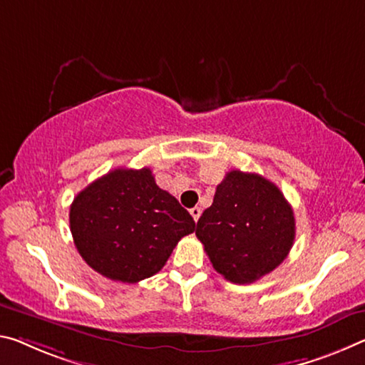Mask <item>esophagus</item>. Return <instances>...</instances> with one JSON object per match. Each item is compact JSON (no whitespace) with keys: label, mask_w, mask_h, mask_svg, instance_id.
Here are the masks:
<instances>
[{"label":"esophagus","mask_w":365,"mask_h":365,"mask_svg":"<svg viewBox=\"0 0 365 365\" xmlns=\"http://www.w3.org/2000/svg\"><path fill=\"white\" fill-rule=\"evenodd\" d=\"M190 214H192V216H193L195 222H198V219H200V216H201V207H198V206L192 207V210H190Z\"/></svg>","instance_id":"obj_1"}]
</instances>
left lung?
<instances>
[{
    "label": "left lung",
    "mask_w": 365,
    "mask_h": 365,
    "mask_svg": "<svg viewBox=\"0 0 365 365\" xmlns=\"http://www.w3.org/2000/svg\"><path fill=\"white\" fill-rule=\"evenodd\" d=\"M196 237L219 274L250 284L284 262L296 239V219L273 182L230 170L198 219Z\"/></svg>",
    "instance_id": "left-lung-1"
}]
</instances>
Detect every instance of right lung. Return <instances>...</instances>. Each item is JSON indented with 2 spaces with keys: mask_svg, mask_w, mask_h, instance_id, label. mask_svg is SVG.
I'll return each instance as SVG.
<instances>
[{
  "mask_svg": "<svg viewBox=\"0 0 365 365\" xmlns=\"http://www.w3.org/2000/svg\"><path fill=\"white\" fill-rule=\"evenodd\" d=\"M79 255L113 281L138 282L164 268L195 221L151 169H115L79 192L69 207Z\"/></svg>",
  "mask_w": 365,
  "mask_h": 365,
  "instance_id": "right-lung-1",
  "label": "right lung"
}]
</instances>
